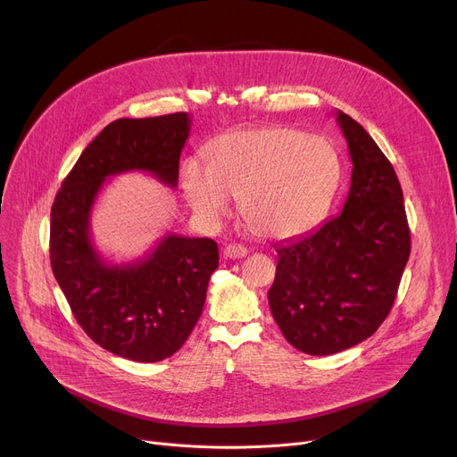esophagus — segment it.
Segmentation results:
<instances>
[{
	"instance_id": "1",
	"label": "esophagus",
	"mask_w": 457,
	"mask_h": 457,
	"mask_svg": "<svg viewBox=\"0 0 457 457\" xmlns=\"http://www.w3.org/2000/svg\"><path fill=\"white\" fill-rule=\"evenodd\" d=\"M246 255H248V250L241 245H228L224 248V257H228V259H241Z\"/></svg>"
}]
</instances>
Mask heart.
<instances>
[{"label": "heart", "instance_id": "1", "mask_svg": "<svg viewBox=\"0 0 457 457\" xmlns=\"http://www.w3.org/2000/svg\"><path fill=\"white\" fill-rule=\"evenodd\" d=\"M209 166L183 164L188 205L205 224H216L241 198L248 224L270 238L296 237L319 224L337 195L341 154L324 135L291 126L231 129L207 148Z\"/></svg>", "mask_w": 457, "mask_h": 457}]
</instances>
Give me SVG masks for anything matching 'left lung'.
I'll return each mask as SVG.
<instances>
[{"instance_id": "8db88e82", "label": "left lung", "mask_w": 457, "mask_h": 457, "mask_svg": "<svg viewBox=\"0 0 457 457\" xmlns=\"http://www.w3.org/2000/svg\"><path fill=\"white\" fill-rule=\"evenodd\" d=\"M352 159L343 212L276 248L269 291L283 337L311 355L352 348L387 319L411 252L402 187L389 159L353 118L337 111Z\"/></svg>"}]
</instances>
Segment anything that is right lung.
<instances>
[{
  "label": "right lung",
  "instance_id": "right-lung-1",
  "mask_svg": "<svg viewBox=\"0 0 457 457\" xmlns=\"http://www.w3.org/2000/svg\"><path fill=\"white\" fill-rule=\"evenodd\" d=\"M188 131L187 112L114 120L85 148L52 207V270L71 313L96 345L138 363L170 357L188 339L219 246L212 238L166 235L144 259L107 265L90 241V212L116 174L148 172L174 188Z\"/></svg>",
  "mask_w": 457,
  "mask_h": 457
}]
</instances>
